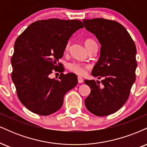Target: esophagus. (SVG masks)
Listing matches in <instances>:
<instances>
[{"label":"esophagus","instance_id":"1","mask_svg":"<svg viewBox=\"0 0 147 147\" xmlns=\"http://www.w3.org/2000/svg\"><path fill=\"white\" fill-rule=\"evenodd\" d=\"M83 82H84V79H82V77H78V83L82 84V83H83Z\"/></svg>","mask_w":147,"mask_h":147}]
</instances>
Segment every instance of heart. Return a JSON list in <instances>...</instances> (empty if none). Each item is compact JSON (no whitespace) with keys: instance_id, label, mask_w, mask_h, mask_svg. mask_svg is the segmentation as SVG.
<instances>
[{"instance_id":"obj_1","label":"heart","mask_w":147,"mask_h":147,"mask_svg":"<svg viewBox=\"0 0 147 147\" xmlns=\"http://www.w3.org/2000/svg\"><path fill=\"white\" fill-rule=\"evenodd\" d=\"M92 43H95V41L92 39H86L84 41V44H85L86 48H88L90 44ZM70 42L68 41L66 43L65 47V51H68L69 48H70ZM68 68L70 71L74 72V73L77 74V75L83 76L86 73V70L88 68V65H86V64H82L80 63H77V62H73V63H70L68 64Z\"/></svg>"}]
</instances>
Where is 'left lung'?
<instances>
[{
	"label": "left lung",
	"mask_w": 147,
	"mask_h": 147,
	"mask_svg": "<svg viewBox=\"0 0 147 147\" xmlns=\"http://www.w3.org/2000/svg\"><path fill=\"white\" fill-rule=\"evenodd\" d=\"M83 23L101 44L100 57L92 75L102 79L84 81L90 88L85 105L95 115H109L121 109L129 98L136 81V47L126 28L117 21L93 18L84 19Z\"/></svg>",
	"instance_id": "left-lung-1"
}]
</instances>
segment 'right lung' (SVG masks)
<instances>
[{
  "instance_id": "1",
  "label": "right lung",
  "mask_w": 147,
  "mask_h": 147,
  "mask_svg": "<svg viewBox=\"0 0 147 147\" xmlns=\"http://www.w3.org/2000/svg\"><path fill=\"white\" fill-rule=\"evenodd\" d=\"M83 28L79 20H40L16 38L11 79L18 99L28 110L40 115L54 113L61 108L65 94L77 84L74 73H61L58 79L49 75L54 70L63 71L59 59L69 38Z\"/></svg>"
}]
</instances>
